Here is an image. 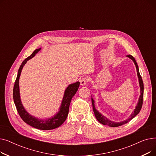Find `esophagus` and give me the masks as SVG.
<instances>
[{"label": "esophagus", "instance_id": "esophagus-1", "mask_svg": "<svg viewBox=\"0 0 156 156\" xmlns=\"http://www.w3.org/2000/svg\"><path fill=\"white\" fill-rule=\"evenodd\" d=\"M87 82H88V78H86V77L81 78V80H80V84H81V85H82V86L85 85L87 83Z\"/></svg>", "mask_w": 156, "mask_h": 156}]
</instances>
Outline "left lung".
<instances>
[{
  "mask_svg": "<svg viewBox=\"0 0 156 156\" xmlns=\"http://www.w3.org/2000/svg\"><path fill=\"white\" fill-rule=\"evenodd\" d=\"M129 58H130L132 59L135 65L136 66V72H137V76L138 78V81H139V85H140V95L139 97V99H138V102L137 103V105L136 106V108L134 110V111L132 113V114L129 116V117L123 121H121V122H114V121H111L109 119H108L107 118L105 117L104 116H103L102 114H101L99 111H97V109L95 108V104H94V100L93 99V98L92 97V106H93V110L95 114V116L96 119L98 120L99 122L102 123V125H108L109 126L111 127H117V126H121L124 124L127 123L128 122H129L131 119H132L133 118H135L137 114L139 113V112L140 111L141 108H142V104H143V98H144V83H143V81L142 79V77L140 75V73H139V69H138V66L137 65V63L134 57L131 55H126Z\"/></svg>",
  "mask_w": 156,
  "mask_h": 156,
  "instance_id": "left-lung-1",
  "label": "left lung"
}]
</instances>
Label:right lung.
<instances>
[{
	"label": "right lung",
	"instance_id": "add662e5",
	"mask_svg": "<svg viewBox=\"0 0 156 156\" xmlns=\"http://www.w3.org/2000/svg\"><path fill=\"white\" fill-rule=\"evenodd\" d=\"M41 50V48L36 49V50L31 54V55L28 57L27 58L24 59L20 67L19 68L17 78L16 79L14 88H13V99L15 104V105L17 109V111L20 114L21 119L27 123L28 125L31 126L32 127L35 128L37 129H42V130H49L58 128L60 126L63 122L66 119L68 115L69 105L71 101L73 96L76 93L80 83L77 81L76 83H74L68 85V87L66 89L64 92L63 99L60 106L59 111L55 115L51 118L45 119H39L37 118L31 116L24 108L23 105L21 103L20 99V87H19V80L21 75V70L23 66L27 63V62L34 57L38 52Z\"/></svg>",
	"mask_w": 156,
	"mask_h": 156
}]
</instances>
